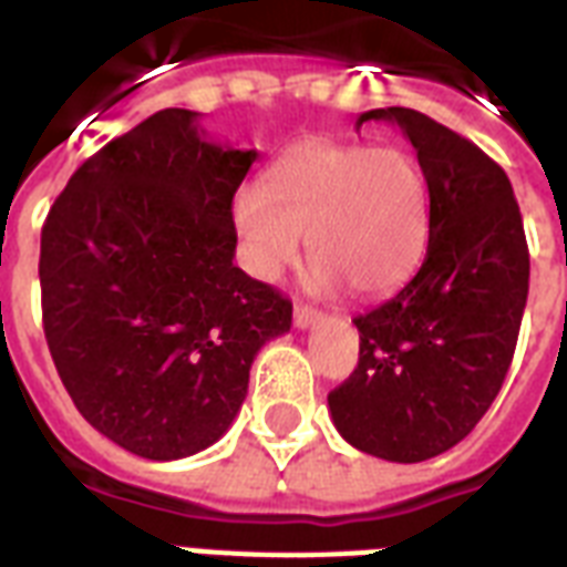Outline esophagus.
<instances>
[{
	"instance_id": "1",
	"label": "esophagus",
	"mask_w": 567,
	"mask_h": 567,
	"mask_svg": "<svg viewBox=\"0 0 567 567\" xmlns=\"http://www.w3.org/2000/svg\"><path fill=\"white\" fill-rule=\"evenodd\" d=\"M318 320H320V315L315 309H309V306H297V309H293V327L297 329L315 327Z\"/></svg>"
}]
</instances>
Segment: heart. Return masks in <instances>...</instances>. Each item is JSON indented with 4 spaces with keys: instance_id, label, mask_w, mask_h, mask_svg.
<instances>
[{
    "instance_id": "b5f03b06",
    "label": "heart",
    "mask_w": 567,
    "mask_h": 567,
    "mask_svg": "<svg viewBox=\"0 0 567 567\" xmlns=\"http://www.w3.org/2000/svg\"><path fill=\"white\" fill-rule=\"evenodd\" d=\"M426 173L400 146L306 141L267 167L261 190L235 196L244 258L274 282L300 258L302 231L315 285L382 297L417 270L430 244Z\"/></svg>"
}]
</instances>
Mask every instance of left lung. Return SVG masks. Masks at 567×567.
Segmentation results:
<instances>
[{
    "mask_svg": "<svg viewBox=\"0 0 567 567\" xmlns=\"http://www.w3.org/2000/svg\"><path fill=\"white\" fill-rule=\"evenodd\" d=\"M400 126L432 196L421 270L353 320L359 368L329 394L347 444L388 462L456 447L488 412L509 371L529 291L520 208L501 164L412 109L355 120Z\"/></svg>",
    "mask_w": 567,
    "mask_h": 567,
    "instance_id": "left-lung-1",
    "label": "left lung"
}]
</instances>
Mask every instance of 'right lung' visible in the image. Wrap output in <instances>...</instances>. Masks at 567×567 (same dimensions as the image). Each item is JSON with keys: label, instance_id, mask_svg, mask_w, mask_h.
Wrapping results in <instances>:
<instances>
[{"label": "right lung", "instance_id": "obj_1", "mask_svg": "<svg viewBox=\"0 0 567 567\" xmlns=\"http://www.w3.org/2000/svg\"><path fill=\"white\" fill-rule=\"evenodd\" d=\"M256 150L212 144L164 109L73 173L40 235L49 353L93 430L153 462L229 430L291 300L235 258L231 199Z\"/></svg>", "mask_w": 567, "mask_h": 567}]
</instances>
